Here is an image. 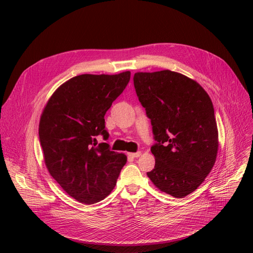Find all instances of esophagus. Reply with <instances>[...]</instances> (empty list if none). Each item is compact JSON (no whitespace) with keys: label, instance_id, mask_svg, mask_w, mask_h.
<instances>
[{"label":"esophagus","instance_id":"obj_1","mask_svg":"<svg viewBox=\"0 0 253 253\" xmlns=\"http://www.w3.org/2000/svg\"><path fill=\"white\" fill-rule=\"evenodd\" d=\"M141 155V152H136V153H128V156H131L132 158H137Z\"/></svg>","mask_w":253,"mask_h":253}]
</instances>
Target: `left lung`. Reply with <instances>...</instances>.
Segmentation results:
<instances>
[{"label":"left lung","instance_id":"left-lung-1","mask_svg":"<svg viewBox=\"0 0 253 253\" xmlns=\"http://www.w3.org/2000/svg\"><path fill=\"white\" fill-rule=\"evenodd\" d=\"M134 86L151 120L155 167L149 178L176 198L193 192L216 159L218 132L209 95L179 73H136Z\"/></svg>","mask_w":253,"mask_h":253}]
</instances>
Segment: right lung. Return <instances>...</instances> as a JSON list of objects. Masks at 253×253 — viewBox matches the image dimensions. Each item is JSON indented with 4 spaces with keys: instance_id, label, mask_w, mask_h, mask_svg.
Wrapping results in <instances>:
<instances>
[{
    "instance_id": "1",
    "label": "right lung",
    "mask_w": 253,
    "mask_h": 253,
    "mask_svg": "<svg viewBox=\"0 0 253 253\" xmlns=\"http://www.w3.org/2000/svg\"><path fill=\"white\" fill-rule=\"evenodd\" d=\"M131 73L84 74L63 83L41 115L39 139L48 172L65 192L82 204L102 201L126 163L109 139L104 115L125 90Z\"/></svg>"
}]
</instances>
